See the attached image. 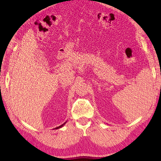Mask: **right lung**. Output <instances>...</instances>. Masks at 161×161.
I'll use <instances>...</instances> for the list:
<instances>
[{"label":"right lung","mask_w":161,"mask_h":161,"mask_svg":"<svg viewBox=\"0 0 161 161\" xmlns=\"http://www.w3.org/2000/svg\"><path fill=\"white\" fill-rule=\"evenodd\" d=\"M66 122H64V124L63 125H60L59 126H57V127H56V128H54V129H59V128H61V127H62V126L65 125V124H66Z\"/></svg>","instance_id":"obj_1"}]
</instances>
